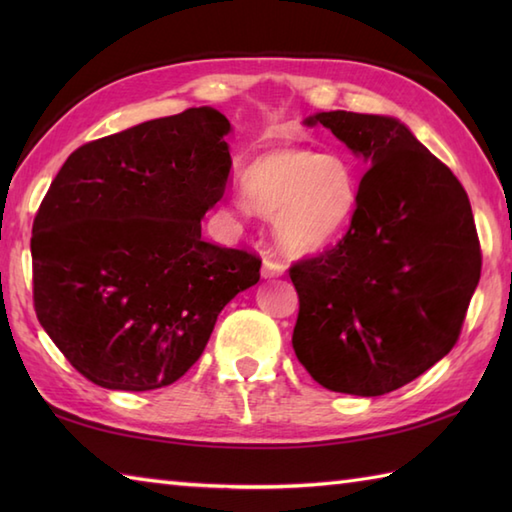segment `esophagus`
I'll return each instance as SVG.
<instances>
[{
    "label": "esophagus",
    "instance_id": "esophagus-1",
    "mask_svg": "<svg viewBox=\"0 0 512 512\" xmlns=\"http://www.w3.org/2000/svg\"><path fill=\"white\" fill-rule=\"evenodd\" d=\"M284 273H286V266L281 264L277 257L270 255V257H266V259H264V264H262V277H264V279H270V277H281Z\"/></svg>",
    "mask_w": 512,
    "mask_h": 512
}]
</instances>
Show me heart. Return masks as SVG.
I'll list each match as a JSON object with an SVG mask.
<instances>
[{"label": "heart", "mask_w": 512, "mask_h": 512, "mask_svg": "<svg viewBox=\"0 0 512 512\" xmlns=\"http://www.w3.org/2000/svg\"><path fill=\"white\" fill-rule=\"evenodd\" d=\"M242 193L250 209L273 220L279 246L306 257L347 233L361 202V180L343 154L279 145L244 167Z\"/></svg>", "instance_id": "b5f03b06"}]
</instances>
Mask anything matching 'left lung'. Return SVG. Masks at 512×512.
I'll return each mask as SVG.
<instances>
[{
    "mask_svg": "<svg viewBox=\"0 0 512 512\" xmlns=\"http://www.w3.org/2000/svg\"><path fill=\"white\" fill-rule=\"evenodd\" d=\"M361 158V202L328 253L292 266L299 317L292 347L319 385L383 396L451 352L480 281L469 195L394 116L317 112Z\"/></svg>",
    "mask_w": 512,
    "mask_h": 512,
    "instance_id": "8db88e82",
    "label": "left lung"
}]
</instances>
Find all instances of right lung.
<instances>
[{
    "instance_id": "obj_1",
    "label": "right lung",
    "mask_w": 512,
    "mask_h": 512,
    "mask_svg": "<svg viewBox=\"0 0 512 512\" xmlns=\"http://www.w3.org/2000/svg\"><path fill=\"white\" fill-rule=\"evenodd\" d=\"M231 132L213 107H191L79 147L52 180L30 239L35 310L92 383H176L217 314L259 281V257L202 239L228 187Z\"/></svg>"
}]
</instances>
